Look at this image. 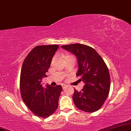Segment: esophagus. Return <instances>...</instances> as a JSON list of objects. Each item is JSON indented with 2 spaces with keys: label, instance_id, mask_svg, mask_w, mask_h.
<instances>
[{
  "label": "esophagus",
  "instance_id": "obj_1",
  "mask_svg": "<svg viewBox=\"0 0 131 131\" xmlns=\"http://www.w3.org/2000/svg\"><path fill=\"white\" fill-rule=\"evenodd\" d=\"M66 88H67V85L66 84H62V88L63 89H64Z\"/></svg>",
  "mask_w": 131,
  "mask_h": 131
}]
</instances>
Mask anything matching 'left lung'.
Wrapping results in <instances>:
<instances>
[{
    "label": "left lung",
    "instance_id": "obj_1",
    "mask_svg": "<svg viewBox=\"0 0 131 131\" xmlns=\"http://www.w3.org/2000/svg\"><path fill=\"white\" fill-rule=\"evenodd\" d=\"M61 47L75 56L78 66L76 75L85 83L81 91L74 89V104L85 112L97 111L103 105L110 89V77L105 63L94 48L88 45L74 43Z\"/></svg>",
    "mask_w": 131,
    "mask_h": 131
}]
</instances>
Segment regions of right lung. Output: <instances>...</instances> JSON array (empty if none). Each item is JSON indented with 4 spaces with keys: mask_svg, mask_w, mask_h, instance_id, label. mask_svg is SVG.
<instances>
[{
    "mask_svg": "<svg viewBox=\"0 0 131 131\" xmlns=\"http://www.w3.org/2000/svg\"><path fill=\"white\" fill-rule=\"evenodd\" d=\"M59 47L39 45L33 48L24 59L21 70L20 86L23 100L33 113L41 117H48L56 110L62 91L60 85L53 87L47 84L43 88L41 83L42 79L47 77L46 72Z\"/></svg>",
    "mask_w": 131,
    "mask_h": 131,
    "instance_id": "right-lung-1",
    "label": "right lung"
}]
</instances>
